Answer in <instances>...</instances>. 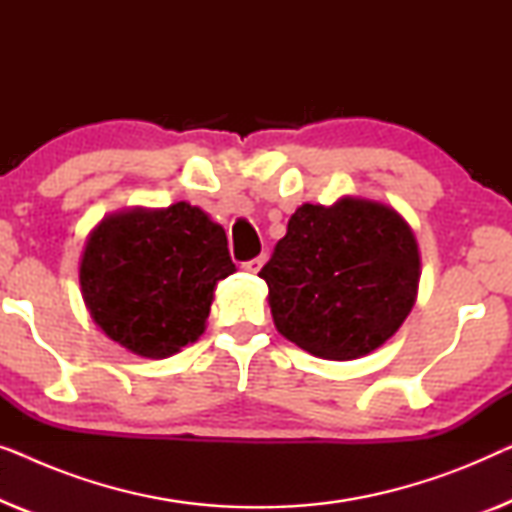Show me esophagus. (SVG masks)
I'll return each instance as SVG.
<instances>
[{
	"label": "esophagus",
	"instance_id": "1",
	"mask_svg": "<svg viewBox=\"0 0 512 512\" xmlns=\"http://www.w3.org/2000/svg\"><path fill=\"white\" fill-rule=\"evenodd\" d=\"M263 263H265V258L256 256V258H251V261H244L242 270H247V272H251V275H256V272L263 268Z\"/></svg>",
	"mask_w": 512,
	"mask_h": 512
}]
</instances>
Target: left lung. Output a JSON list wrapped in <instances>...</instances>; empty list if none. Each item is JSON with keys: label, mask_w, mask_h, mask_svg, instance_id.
<instances>
[{"label": "left lung", "mask_w": 512, "mask_h": 512, "mask_svg": "<svg viewBox=\"0 0 512 512\" xmlns=\"http://www.w3.org/2000/svg\"><path fill=\"white\" fill-rule=\"evenodd\" d=\"M419 247L394 207L363 198L298 207L258 277L277 331L328 361L384 345L417 300Z\"/></svg>", "instance_id": "8db88e82"}]
</instances>
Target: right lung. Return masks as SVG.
I'll return each instance as SVG.
<instances>
[{
    "instance_id": "right-lung-1",
    "label": "right lung",
    "mask_w": 512,
    "mask_h": 512,
    "mask_svg": "<svg viewBox=\"0 0 512 512\" xmlns=\"http://www.w3.org/2000/svg\"><path fill=\"white\" fill-rule=\"evenodd\" d=\"M235 272L226 230L200 207H135L97 223L79 282L104 335L144 359H167L205 333L219 279Z\"/></svg>"
}]
</instances>
